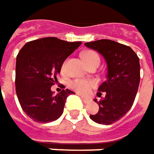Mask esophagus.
Wrapping results in <instances>:
<instances>
[{
    "label": "esophagus",
    "instance_id": "esophagus-1",
    "mask_svg": "<svg viewBox=\"0 0 154 154\" xmlns=\"http://www.w3.org/2000/svg\"><path fill=\"white\" fill-rule=\"evenodd\" d=\"M81 100H82V101H83L84 103H89V102L91 101V100L87 99V98H84V97H81Z\"/></svg>",
    "mask_w": 154,
    "mask_h": 154
}]
</instances>
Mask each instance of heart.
Masks as SVG:
<instances>
[{"label":"heart","instance_id":"obj_1","mask_svg":"<svg viewBox=\"0 0 154 154\" xmlns=\"http://www.w3.org/2000/svg\"><path fill=\"white\" fill-rule=\"evenodd\" d=\"M82 57L86 63L89 65L94 61H100L99 54L94 51H86L82 54ZM66 68V63L62 66V69ZM96 83L93 81L89 80H82V79H76L70 83L71 88L75 90L78 94L82 95H88L91 93L92 89L95 87Z\"/></svg>","mask_w":154,"mask_h":154}]
</instances>
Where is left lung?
<instances>
[{
	"instance_id": "left-lung-1",
	"label": "left lung",
	"mask_w": 154,
	"mask_h": 154,
	"mask_svg": "<svg viewBox=\"0 0 154 154\" xmlns=\"http://www.w3.org/2000/svg\"><path fill=\"white\" fill-rule=\"evenodd\" d=\"M105 59L106 79L99 87L97 96L105 97L100 101L99 111L90 119L98 124L111 125L126 115L134 104L140 80V60L130 47L111 40H99L85 43Z\"/></svg>"
}]
</instances>
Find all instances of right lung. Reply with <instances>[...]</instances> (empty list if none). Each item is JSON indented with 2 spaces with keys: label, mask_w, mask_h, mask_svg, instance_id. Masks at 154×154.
<instances>
[{
  "label": "right lung",
  "mask_w": 154,
  "mask_h": 154,
  "mask_svg": "<svg viewBox=\"0 0 154 154\" xmlns=\"http://www.w3.org/2000/svg\"><path fill=\"white\" fill-rule=\"evenodd\" d=\"M81 45L55 37L26 43L16 57L15 89L24 112L35 122L48 123L58 119L64 111L69 89L56 95L51 90L57 82L64 61Z\"/></svg>",
  "instance_id": "obj_1"
}]
</instances>
